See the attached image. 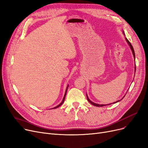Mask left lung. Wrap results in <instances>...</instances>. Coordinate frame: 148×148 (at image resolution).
Masks as SVG:
<instances>
[{"mask_svg": "<svg viewBox=\"0 0 148 148\" xmlns=\"http://www.w3.org/2000/svg\"><path fill=\"white\" fill-rule=\"evenodd\" d=\"M123 34H125V32H124L123 31ZM125 39H126V42H127V44H129V47H130V48H131V50H132V54H133V55H134V60H135V52H134V48H133V47H132V44H131V42H129V41L128 40V39L126 38H125ZM135 69H136V66H135V71H134V72H135ZM125 96H124L121 99H120V100H118L117 101H115V102H114V103H110V104H97V103H93V102H92V101H91L89 99V98H88V96H87V93H86V97H87V100H88V101L89 102L90 104H92V105H93V106H97V107H103V106H108V105H110V104H114V103H118V102H119L120 101H121V99H123V98L125 97Z\"/></svg>", "mask_w": 148, "mask_h": 148, "instance_id": "obj_1", "label": "left lung"}]
</instances>
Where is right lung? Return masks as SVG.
I'll return each mask as SVG.
<instances>
[{
	"label": "right lung",
	"mask_w": 148,
	"mask_h": 148,
	"mask_svg": "<svg viewBox=\"0 0 148 148\" xmlns=\"http://www.w3.org/2000/svg\"><path fill=\"white\" fill-rule=\"evenodd\" d=\"M68 87H69V85L67 86V88H66V92H65V94H64V98H63V99H62V102L59 104V105H58L57 106H56V107H55L54 108H52V109H56V108H59L60 107V106H61L63 103H64V99H65V98H66V93H67V88H68Z\"/></svg>",
	"instance_id": "obj_1"
}]
</instances>
